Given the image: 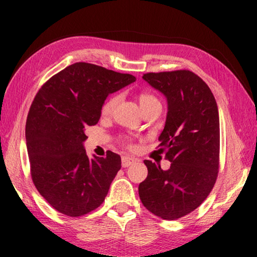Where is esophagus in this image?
<instances>
[{"label": "esophagus", "mask_w": 257, "mask_h": 257, "mask_svg": "<svg viewBox=\"0 0 257 257\" xmlns=\"http://www.w3.org/2000/svg\"><path fill=\"white\" fill-rule=\"evenodd\" d=\"M136 163V159L135 158L130 157V156H124L121 158V166L122 167H128L131 166L132 164Z\"/></svg>", "instance_id": "esophagus-1"}]
</instances>
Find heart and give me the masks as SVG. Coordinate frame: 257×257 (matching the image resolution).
I'll return each mask as SVG.
<instances>
[{
    "label": "heart",
    "instance_id": "obj_1",
    "mask_svg": "<svg viewBox=\"0 0 257 257\" xmlns=\"http://www.w3.org/2000/svg\"><path fill=\"white\" fill-rule=\"evenodd\" d=\"M119 100V96H112L108 98V99L105 101L103 107H101V113L104 115H108L113 110L115 105H117ZM138 100H139V104L142 108H144L147 105L151 104V103H154V101H159L157 99L156 97L153 96V94L151 93H147V92H140L139 96H138ZM124 142H128L127 138H124Z\"/></svg>",
    "mask_w": 257,
    "mask_h": 257
}]
</instances>
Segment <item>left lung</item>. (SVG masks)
<instances>
[{
  "instance_id": "1",
  "label": "left lung",
  "mask_w": 257,
  "mask_h": 257,
  "mask_svg": "<svg viewBox=\"0 0 257 257\" xmlns=\"http://www.w3.org/2000/svg\"><path fill=\"white\" fill-rule=\"evenodd\" d=\"M167 98L168 112L159 137L171 167L145 160L147 178L139 185L143 205L164 220H177L198 208L219 173L220 120L208 85L189 70L144 73Z\"/></svg>"
}]
</instances>
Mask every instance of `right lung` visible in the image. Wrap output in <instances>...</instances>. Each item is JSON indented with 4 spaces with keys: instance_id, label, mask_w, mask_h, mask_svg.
Returning a JSON list of instances; mask_svg holds the SVG:
<instances>
[{
    "instance_id": "obj_1",
    "label": "right lung",
    "mask_w": 257,
    "mask_h": 257,
    "mask_svg": "<svg viewBox=\"0 0 257 257\" xmlns=\"http://www.w3.org/2000/svg\"><path fill=\"white\" fill-rule=\"evenodd\" d=\"M136 82L120 73L75 63L38 90L28 113L27 150L33 182L49 205L77 217L98 208L121 167L120 156H86L85 128L96 125L110 93Z\"/></svg>"
}]
</instances>
